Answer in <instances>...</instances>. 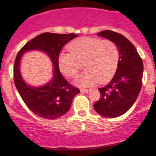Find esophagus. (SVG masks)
<instances>
[{
    "instance_id": "34e87169",
    "label": "esophagus",
    "mask_w": 156,
    "mask_h": 156,
    "mask_svg": "<svg viewBox=\"0 0 156 156\" xmlns=\"http://www.w3.org/2000/svg\"><path fill=\"white\" fill-rule=\"evenodd\" d=\"M80 91L81 92H84V93H87V92L90 91V89H85V88H81Z\"/></svg>"
}]
</instances>
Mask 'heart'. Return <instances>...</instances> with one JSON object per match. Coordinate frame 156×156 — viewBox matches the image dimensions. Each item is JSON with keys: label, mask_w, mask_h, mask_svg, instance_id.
I'll return each mask as SVG.
<instances>
[{"label": "heart", "mask_w": 156, "mask_h": 156, "mask_svg": "<svg viewBox=\"0 0 156 156\" xmlns=\"http://www.w3.org/2000/svg\"><path fill=\"white\" fill-rule=\"evenodd\" d=\"M69 52L58 56L59 69L67 77H75L81 68L85 71L76 80L82 87L95 83L108 82L113 76L119 60V48L113 41L94 37H80L68 45Z\"/></svg>", "instance_id": "b5f03b06"}]
</instances>
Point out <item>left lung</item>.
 Segmentation results:
<instances>
[{
  "label": "left lung",
  "instance_id": "8db88e82",
  "mask_svg": "<svg viewBox=\"0 0 156 156\" xmlns=\"http://www.w3.org/2000/svg\"><path fill=\"white\" fill-rule=\"evenodd\" d=\"M100 37L113 41L119 48V60L109 83L98 88L101 97L94 104L98 113L108 118L119 116L131 108L142 86L143 62L135 47L124 36L104 30Z\"/></svg>",
  "mask_w": 156,
  "mask_h": 156
}]
</instances>
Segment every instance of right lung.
<instances>
[{"label":"right lung","mask_w":156,"mask_h":156,"mask_svg":"<svg viewBox=\"0 0 156 156\" xmlns=\"http://www.w3.org/2000/svg\"><path fill=\"white\" fill-rule=\"evenodd\" d=\"M76 34H59L44 33L27 42L18 53L14 64V83L19 94L27 106L34 114L44 119H54L69 110L73 99L80 93L77 87L71 85L63 77L58 65V56L66 44ZM43 50L48 54L53 63L54 77L46 85L33 88L27 85L19 72V62L25 51Z\"/></svg>","instance_id":"1"}]
</instances>
